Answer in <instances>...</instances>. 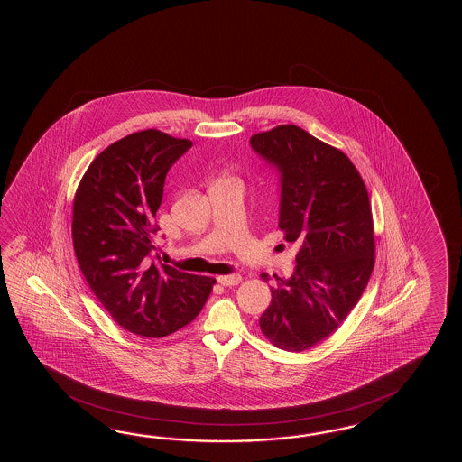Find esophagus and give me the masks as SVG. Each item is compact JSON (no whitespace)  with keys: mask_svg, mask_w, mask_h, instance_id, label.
<instances>
[{"mask_svg":"<svg viewBox=\"0 0 462 462\" xmlns=\"http://www.w3.org/2000/svg\"><path fill=\"white\" fill-rule=\"evenodd\" d=\"M217 282L221 285H225V287H233V285H237L241 282V275L239 274H227V275H219L217 277Z\"/></svg>","mask_w":462,"mask_h":462,"instance_id":"34e87169","label":"esophagus"}]
</instances>
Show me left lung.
<instances>
[{
  "label": "left lung",
  "instance_id": "1",
  "mask_svg": "<svg viewBox=\"0 0 462 462\" xmlns=\"http://www.w3.org/2000/svg\"><path fill=\"white\" fill-rule=\"evenodd\" d=\"M251 147L281 173L279 227L287 243L299 245L294 273L274 275L259 327L277 348L304 352L344 324L370 281V197L350 158L304 128L287 124L259 132Z\"/></svg>",
  "mask_w": 462,
  "mask_h": 462
}]
</instances>
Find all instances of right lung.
Returning <instances> with one entry per match:
<instances>
[{"mask_svg":"<svg viewBox=\"0 0 462 462\" xmlns=\"http://www.w3.org/2000/svg\"><path fill=\"white\" fill-rule=\"evenodd\" d=\"M191 142L148 128L108 145L79 183L72 243L98 302L132 334L160 338L197 317L217 282L150 263L168 170Z\"/></svg>","mask_w":462,"mask_h":462,"instance_id":"1","label":"right lung"}]
</instances>
